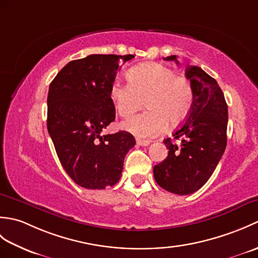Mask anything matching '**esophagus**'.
<instances>
[{
  "mask_svg": "<svg viewBox=\"0 0 258 258\" xmlns=\"http://www.w3.org/2000/svg\"><path fill=\"white\" fill-rule=\"evenodd\" d=\"M136 144L140 145V146H147V145H150V141L138 139V140H136Z\"/></svg>",
  "mask_w": 258,
  "mask_h": 258,
  "instance_id": "1",
  "label": "esophagus"
}]
</instances>
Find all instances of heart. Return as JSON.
I'll use <instances>...</instances> for the list:
<instances>
[{"label":"heart","mask_w":258,"mask_h":258,"mask_svg":"<svg viewBox=\"0 0 258 258\" xmlns=\"http://www.w3.org/2000/svg\"><path fill=\"white\" fill-rule=\"evenodd\" d=\"M130 83L115 81L111 85L112 101L123 117L132 116L144 106L149 111L125 120L123 127L139 136H154L166 124L175 127L187 118L194 94L189 82L173 70L158 63H144L131 69Z\"/></svg>","instance_id":"heart-1"}]
</instances>
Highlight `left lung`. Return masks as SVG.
Segmentation results:
<instances>
[{
  "label": "left lung",
  "instance_id": "left-lung-1",
  "mask_svg": "<svg viewBox=\"0 0 258 258\" xmlns=\"http://www.w3.org/2000/svg\"><path fill=\"white\" fill-rule=\"evenodd\" d=\"M175 61L176 55L164 57ZM194 102L188 117L173 133L180 145L164 140L168 155L153 168L156 183L177 195L200 189L215 171L227 143V104L217 82L199 67H187Z\"/></svg>",
  "mask_w": 258,
  "mask_h": 258
}]
</instances>
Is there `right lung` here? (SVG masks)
<instances>
[{
	"label": "right lung",
	"mask_w": 258,
	"mask_h": 258,
	"mask_svg": "<svg viewBox=\"0 0 258 258\" xmlns=\"http://www.w3.org/2000/svg\"><path fill=\"white\" fill-rule=\"evenodd\" d=\"M134 55L93 54L68 63L52 81L47 95V131L58 160L74 182L87 189L116 184L124 157L135 145L126 131L102 135L114 122L109 95L122 63Z\"/></svg>",
	"instance_id": "add662e5"
}]
</instances>
